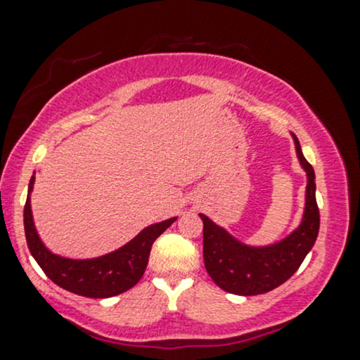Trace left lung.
Returning <instances> with one entry per match:
<instances>
[{
    "label": "left lung",
    "mask_w": 360,
    "mask_h": 360,
    "mask_svg": "<svg viewBox=\"0 0 360 360\" xmlns=\"http://www.w3.org/2000/svg\"><path fill=\"white\" fill-rule=\"evenodd\" d=\"M298 161L307 172L305 211L300 226L275 245L248 246L233 238L205 214L202 219V257L206 271L219 288L235 295H259L280 287L302 265L317 240L320 213L315 199V172L302 154L293 136Z\"/></svg>",
    "instance_id": "obj_1"
}]
</instances>
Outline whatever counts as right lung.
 I'll return each instance as SVG.
<instances>
[{
	"mask_svg": "<svg viewBox=\"0 0 360 360\" xmlns=\"http://www.w3.org/2000/svg\"><path fill=\"white\" fill-rule=\"evenodd\" d=\"M34 176L28 184V198L23 211L25 236L30 253L45 271V275L68 292L89 298H109L132 288L144 275L147 262H149L150 248L155 238L162 235L166 229L176 221V218L150 224L142 229L134 240L122 248L112 251L98 258L72 259L51 253L38 236L33 223L30 193L33 189Z\"/></svg>",
	"mask_w": 360,
	"mask_h": 360,
	"instance_id": "add662e5",
	"label": "right lung"
}]
</instances>
